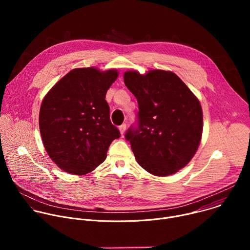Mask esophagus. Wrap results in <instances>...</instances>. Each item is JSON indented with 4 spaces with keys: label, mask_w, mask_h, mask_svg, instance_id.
Segmentation results:
<instances>
[{
    "label": "esophagus",
    "mask_w": 250,
    "mask_h": 250,
    "mask_svg": "<svg viewBox=\"0 0 250 250\" xmlns=\"http://www.w3.org/2000/svg\"><path fill=\"white\" fill-rule=\"evenodd\" d=\"M119 129H120L121 133H122V134H124V133H125V129H126V125H125V124H123L122 125H120Z\"/></svg>",
    "instance_id": "esophagus-1"
}]
</instances>
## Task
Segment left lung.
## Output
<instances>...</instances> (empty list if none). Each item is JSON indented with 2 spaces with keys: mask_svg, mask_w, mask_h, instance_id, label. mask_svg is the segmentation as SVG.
I'll list each match as a JSON object with an SVG mask.
<instances>
[{
  "mask_svg": "<svg viewBox=\"0 0 250 250\" xmlns=\"http://www.w3.org/2000/svg\"><path fill=\"white\" fill-rule=\"evenodd\" d=\"M124 81L138 104L136 125L125 132L137 163L150 174L168 176L195 155L203 132L199 100L175 73L126 71Z\"/></svg>",
  "mask_w": 250,
  "mask_h": 250,
  "instance_id": "left-lung-1",
  "label": "left lung"
}]
</instances>
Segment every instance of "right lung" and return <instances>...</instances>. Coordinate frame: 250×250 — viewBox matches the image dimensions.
Instances as JSON below:
<instances>
[{
    "mask_svg": "<svg viewBox=\"0 0 250 250\" xmlns=\"http://www.w3.org/2000/svg\"><path fill=\"white\" fill-rule=\"evenodd\" d=\"M118 76L115 69H73L44 97L40 111L42 142L63 171L76 175L93 171L105 159L112 141L121 136L104 99Z\"/></svg>",
    "mask_w": 250,
    "mask_h": 250,
    "instance_id": "add662e5",
    "label": "right lung"
}]
</instances>
